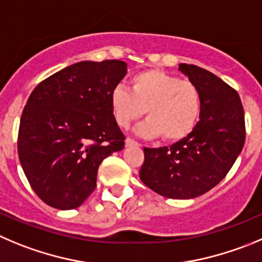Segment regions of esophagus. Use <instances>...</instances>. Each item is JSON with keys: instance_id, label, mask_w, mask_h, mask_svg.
Wrapping results in <instances>:
<instances>
[{"instance_id": "obj_1", "label": "esophagus", "mask_w": 262, "mask_h": 262, "mask_svg": "<svg viewBox=\"0 0 262 262\" xmlns=\"http://www.w3.org/2000/svg\"><path fill=\"white\" fill-rule=\"evenodd\" d=\"M125 146H139V143L138 142H136V141H134V139H132V138H126L125 139Z\"/></svg>"}]
</instances>
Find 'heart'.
<instances>
[{"label": "heart", "mask_w": 262, "mask_h": 262, "mask_svg": "<svg viewBox=\"0 0 262 262\" xmlns=\"http://www.w3.org/2000/svg\"><path fill=\"white\" fill-rule=\"evenodd\" d=\"M115 121L128 128L143 115L147 120L137 129L147 138L163 136L176 142L186 138L196 126L202 110L198 88L187 80L159 70H146L130 79V88H116L111 94Z\"/></svg>", "instance_id": "1"}]
</instances>
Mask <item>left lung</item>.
Instances as JSON below:
<instances>
[{
    "label": "left lung",
    "mask_w": 262,
    "mask_h": 262,
    "mask_svg": "<svg viewBox=\"0 0 262 262\" xmlns=\"http://www.w3.org/2000/svg\"><path fill=\"white\" fill-rule=\"evenodd\" d=\"M178 70L199 90L200 120L170 147L143 148L139 178L161 196L191 199L213 189L231 169L244 146L246 125L236 90L198 66L181 63Z\"/></svg>",
    "instance_id": "obj_1"
}]
</instances>
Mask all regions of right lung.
I'll list each match as a JSON object with an SVG mask.
<instances>
[{"label":"right lung","instance_id":"1","mask_svg":"<svg viewBox=\"0 0 262 262\" xmlns=\"http://www.w3.org/2000/svg\"><path fill=\"white\" fill-rule=\"evenodd\" d=\"M125 75L123 60H84L51 75L29 95L19 160L33 191L53 208L80 207L97 186L103 159L124 148L111 94Z\"/></svg>","mask_w":262,"mask_h":262}]
</instances>
